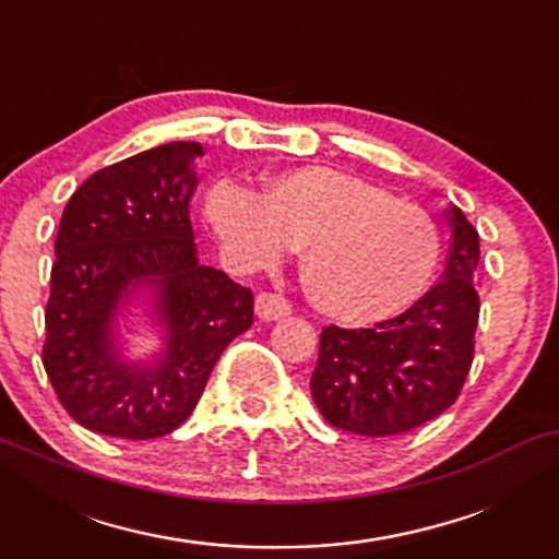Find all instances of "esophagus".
<instances>
[{"label": "esophagus", "mask_w": 559, "mask_h": 559, "mask_svg": "<svg viewBox=\"0 0 559 559\" xmlns=\"http://www.w3.org/2000/svg\"><path fill=\"white\" fill-rule=\"evenodd\" d=\"M254 312L259 320H266V323H270V320L287 318L289 312H293V305H289L282 295L262 293V295H257V300H254Z\"/></svg>", "instance_id": "esophagus-1"}]
</instances>
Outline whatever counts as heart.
Here are the masks:
<instances>
[{
	"instance_id": "1",
	"label": "heart",
	"mask_w": 559,
	"mask_h": 559,
	"mask_svg": "<svg viewBox=\"0 0 559 559\" xmlns=\"http://www.w3.org/2000/svg\"><path fill=\"white\" fill-rule=\"evenodd\" d=\"M205 218L241 270H272L305 247L312 302L348 323H371L409 308L440 259L435 221L415 203L328 165L274 173L264 193L216 180Z\"/></svg>"
}]
</instances>
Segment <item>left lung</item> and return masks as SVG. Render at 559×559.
<instances>
[{
	"instance_id": "left-lung-1",
	"label": "left lung",
	"mask_w": 559,
	"mask_h": 559,
	"mask_svg": "<svg viewBox=\"0 0 559 559\" xmlns=\"http://www.w3.org/2000/svg\"><path fill=\"white\" fill-rule=\"evenodd\" d=\"M450 249L442 280L402 316L373 328H323L310 392L338 430L386 438L438 417L461 394L478 325V231L445 209Z\"/></svg>"
}]
</instances>
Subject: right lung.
Listing matches in <instances>:
<instances>
[{"label": "right lung", "mask_w": 559, "mask_h": 559, "mask_svg": "<svg viewBox=\"0 0 559 559\" xmlns=\"http://www.w3.org/2000/svg\"><path fill=\"white\" fill-rule=\"evenodd\" d=\"M198 142H167L91 175L68 201L45 310L43 366L91 432L152 440L186 423L218 356L254 320L251 289L201 264L190 224ZM160 335L128 356L126 310Z\"/></svg>", "instance_id": "1"}]
</instances>
